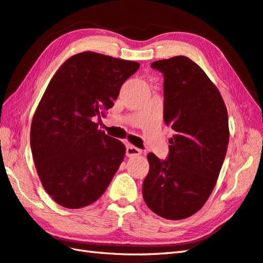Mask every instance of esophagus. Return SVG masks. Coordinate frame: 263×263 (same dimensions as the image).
<instances>
[{"mask_svg": "<svg viewBox=\"0 0 263 263\" xmlns=\"http://www.w3.org/2000/svg\"><path fill=\"white\" fill-rule=\"evenodd\" d=\"M141 150L139 149V148H137V147H133V146H127L126 147V156L127 157H135V156H139V155H141Z\"/></svg>", "mask_w": 263, "mask_h": 263, "instance_id": "obj_1", "label": "esophagus"}]
</instances>
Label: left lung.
I'll list each match as a JSON object with an SVG mask.
<instances>
[{"mask_svg":"<svg viewBox=\"0 0 263 263\" xmlns=\"http://www.w3.org/2000/svg\"><path fill=\"white\" fill-rule=\"evenodd\" d=\"M164 74V121L176 135L160 160L148 154L142 195L148 208L180 220L202 208L224 163L230 128L224 100L200 66L186 57L152 63Z\"/></svg>","mask_w":263,"mask_h":263,"instance_id":"1","label":"left lung"}]
</instances>
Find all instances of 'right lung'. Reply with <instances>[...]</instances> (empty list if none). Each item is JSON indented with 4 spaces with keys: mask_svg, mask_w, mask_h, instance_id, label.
<instances>
[{
    "mask_svg": "<svg viewBox=\"0 0 263 263\" xmlns=\"http://www.w3.org/2000/svg\"><path fill=\"white\" fill-rule=\"evenodd\" d=\"M139 66L83 52L66 60L49 81L32 117L30 147L44 189L64 208L95 202L119 170L125 146L95 120L113 107Z\"/></svg>",
    "mask_w": 263,
    "mask_h": 263,
    "instance_id": "right-lung-1",
    "label": "right lung"
}]
</instances>
